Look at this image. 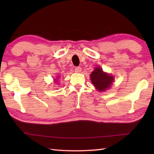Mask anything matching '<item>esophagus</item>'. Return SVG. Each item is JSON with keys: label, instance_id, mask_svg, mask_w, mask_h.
Returning <instances> with one entry per match:
<instances>
[{"label": "esophagus", "instance_id": "34e87169", "mask_svg": "<svg viewBox=\"0 0 154 154\" xmlns=\"http://www.w3.org/2000/svg\"><path fill=\"white\" fill-rule=\"evenodd\" d=\"M75 71L76 72H80L81 71H82V68H81L80 66H77L75 68Z\"/></svg>", "mask_w": 154, "mask_h": 154}]
</instances>
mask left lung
<instances>
[{"label":"left lung","instance_id":"obj_1","mask_svg":"<svg viewBox=\"0 0 154 154\" xmlns=\"http://www.w3.org/2000/svg\"><path fill=\"white\" fill-rule=\"evenodd\" d=\"M90 79L96 90L104 92L111 87L114 77L104 72L102 68L96 67L90 74Z\"/></svg>","mask_w":154,"mask_h":154}]
</instances>
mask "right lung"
I'll use <instances>...</instances> for the list:
<instances>
[{
  "instance_id": "right-lung-1",
  "label": "right lung",
  "mask_w": 154,
  "mask_h": 154,
  "mask_svg": "<svg viewBox=\"0 0 154 154\" xmlns=\"http://www.w3.org/2000/svg\"><path fill=\"white\" fill-rule=\"evenodd\" d=\"M55 80H56V79H55Z\"/></svg>"
}]
</instances>
